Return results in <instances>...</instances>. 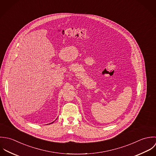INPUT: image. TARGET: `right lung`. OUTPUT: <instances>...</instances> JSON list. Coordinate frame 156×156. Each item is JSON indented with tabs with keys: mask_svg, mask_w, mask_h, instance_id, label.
<instances>
[{
	"mask_svg": "<svg viewBox=\"0 0 156 156\" xmlns=\"http://www.w3.org/2000/svg\"><path fill=\"white\" fill-rule=\"evenodd\" d=\"M52 123H51V124H52Z\"/></svg>",
	"mask_w": 156,
	"mask_h": 156,
	"instance_id": "obj_1",
	"label": "right lung"
}]
</instances>
